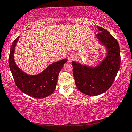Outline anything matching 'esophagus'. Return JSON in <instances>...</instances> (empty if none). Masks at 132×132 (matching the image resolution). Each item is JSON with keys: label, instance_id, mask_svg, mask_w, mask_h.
Segmentation results:
<instances>
[{"label": "esophagus", "instance_id": "obj_1", "mask_svg": "<svg viewBox=\"0 0 132 132\" xmlns=\"http://www.w3.org/2000/svg\"><path fill=\"white\" fill-rule=\"evenodd\" d=\"M74 58L75 56L74 54H69L68 56V60L69 62H71L73 60H74Z\"/></svg>", "mask_w": 132, "mask_h": 132}]
</instances>
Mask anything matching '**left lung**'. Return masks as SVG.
Listing matches in <instances>:
<instances>
[{"instance_id":"8db88e82","label":"left lung","mask_w":132,"mask_h":132,"mask_svg":"<svg viewBox=\"0 0 132 132\" xmlns=\"http://www.w3.org/2000/svg\"><path fill=\"white\" fill-rule=\"evenodd\" d=\"M97 28L99 33L96 36L100 44L105 47V57L96 67L72 62L77 88L89 96L99 95L111 87L120 65V51L117 40L103 28Z\"/></svg>"}]
</instances>
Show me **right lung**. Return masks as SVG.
<instances>
[{"instance_id":"add662e5","label":"right lung","mask_w":132,"mask_h":132,"mask_svg":"<svg viewBox=\"0 0 132 132\" xmlns=\"http://www.w3.org/2000/svg\"><path fill=\"white\" fill-rule=\"evenodd\" d=\"M19 36L12 43L9 58L10 70L16 86L21 92L37 99L50 95L54 91L57 84L60 71L67 59L64 58L51 64L40 74L29 75L17 65L14 60V54Z\"/></svg>"}]
</instances>
